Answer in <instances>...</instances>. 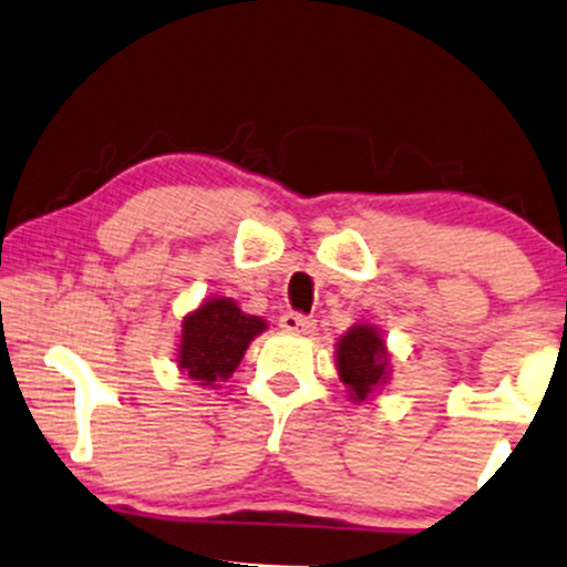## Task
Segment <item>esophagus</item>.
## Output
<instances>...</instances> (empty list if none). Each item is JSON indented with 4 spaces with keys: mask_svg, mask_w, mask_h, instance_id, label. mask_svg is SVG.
<instances>
[{
    "mask_svg": "<svg viewBox=\"0 0 567 567\" xmlns=\"http://www.w3.org/2000/svg\"><path fill=\"white\" fill-rule=\"evenodd\" d=\"M279 328L288 330V333H311V328H315V320L306 315H298V311H285L282 317H279Z\"/></svg>",
    "mask_w": 567,
    "mask_h": 567,
    "instance_id": "esophagus-1",
    "label": "esophagus"
}]
</instances>
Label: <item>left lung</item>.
<instances>
[{"label": "left lung", "mask_w": 567, "mask_h": 567, "mask_svg": "<svg viewBox=\"0 0 567 567\" xmlns=\"http://www.w3.org/2000/svg\"><path fill=\"white\" fill-rule=\"evenodd\" d=\"M336 365L341 381L347 383L351 400H365L379 383L386 381V349L379 330L370 324H354L338 341Z\"/></svg>", "instance_id": "8db88e82"}]
</instances>
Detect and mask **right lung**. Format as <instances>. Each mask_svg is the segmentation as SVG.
<instances>
[{
	"label": "right lung",
	"mask_w": 567,
	"mask_h": 567,
	"mask_svg": "<svg viewBox=\"0 0 567 567\" xmlns=\"http://www.w3.org/2000/svg\"><path fill=\"white\" fill-rule=\"evenodd\" d=\"M261 317H250L231 298L205 301L184 320L178 368L202 386L226 381L243 360L247 343L264 333Z\"/></svg>",
	"instance_id": "right-lung-1"
}]
</instances>
